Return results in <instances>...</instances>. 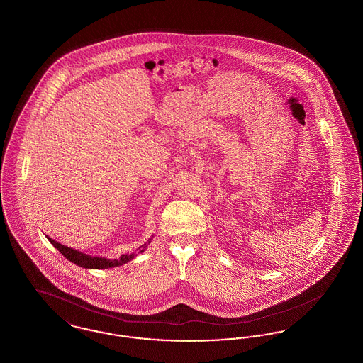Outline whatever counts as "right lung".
I'll return each instance as SVG.
<instances>
[{"instance_id":"obj_1","label":"right lung","mask_w":363,"mask_h":363,"mask_svg":"<svg viewBox=\"0 0 363 363\" xmlns=\"http://www.w3.org/2000/svg\"><path fill=\"white\" fill-rule=\"evenodd\" d=\"M48 240L50 241L52 246H54L64 257H67V259L72 261L73 264H76V265H79V267H83V268L107 269V268H114V267L123 265V264H126V262H129L130 259H133L136 257L135 253L122 255L121 257L117 259L98 257V256H89V255H86V253H83V252H79V250H76V249H72V247H68V246H65V245H61L60 242L54 241L50 237H48ZM150 242H151V238H150V241L147 242V243L141 245L138 249V253H143V252L147 249V246L150 245Z\"/></svg>"}]
</instances>
